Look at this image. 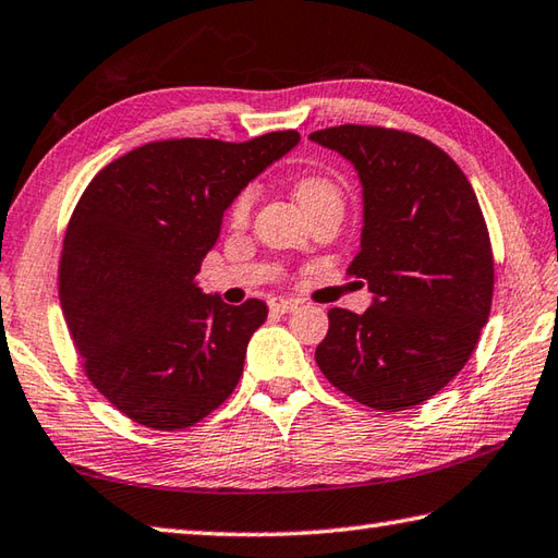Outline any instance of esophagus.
Wrapping results in <instances>:
<instances>
[{
	"instance_id": "34e87169",
	"label": "esophagus",
	"mask_w": 558,
	"mask_h": 558,
	"mask_svg": "<svg viewBox=\"0 0 558 558\" xmlns=\"http://www.w3.org/2000/svg\"><path fill=\"white\" fill-rule=\"evenodd\" d=\"M268 307L272 314H288V312H294L298 310V302L294 300H286V298H272L268 302Z\"/></svg>"
}]
</instances>
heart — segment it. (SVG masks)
Wrapping results in <instances>:
<instances>
[{
    "label": "heart",
    "mask_w": 558,
    "mask_h": 558,
    "mask_svg": "<svg viewBox=\"0 0 558 558\" xmlns=\"http://www.w3.org/2000/svg\"><path fill=\"white\" fill-rule=\"evenodd\" d=\"M294 198L302 205V210H310V207L319 205L324 201H341V189H338L336 181L326 177V173H302V177L294 179L292 183ZM251 207H254V189H244L236 195L229 205V222L234 227H242L248 222Z\"/></svg>",
    "instance_id": "1"
}]
</instances>
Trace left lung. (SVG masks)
Segmentation results:
<instances>
[{"instance_id":"1","label":"left lung","mask_w":558,"mask_h":558,"mask_svg":"<svg viewBox=\"0 0 558 558\" xmlns=\"http://www.w3.org/2000/svg\"><path fill=\"white\" fill-rule=\"evenodd\" d=\"M310 137L363 181L365 227L348 276L375 294L365 314L329 310L316 365L363 407H418L466 365L490 314L494 248L476 193L447 151L407 130L336 125Z\"/></svg>"}]
</instances>
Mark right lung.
Segmentation results:
<instances>
[{
  "label": "right lung",
  "instance_id": "right-lung-1",
  "mask_svg": "<svg viewBox=\"0 0 558 558\" xmlns=\"http://www.w3.org/2000/svg\"><path fill=\"white\" fill-rule=\"evenodd\" d=\"M298 130L246 142H147L106 163L76 201L60 254V304L92 385L145 428H191L232 397L268 307H229L195 286L222 215L298 145Z\"/></svg>",
  "mask_w": 558,
  "mask_h": 558
}]
</instances>
